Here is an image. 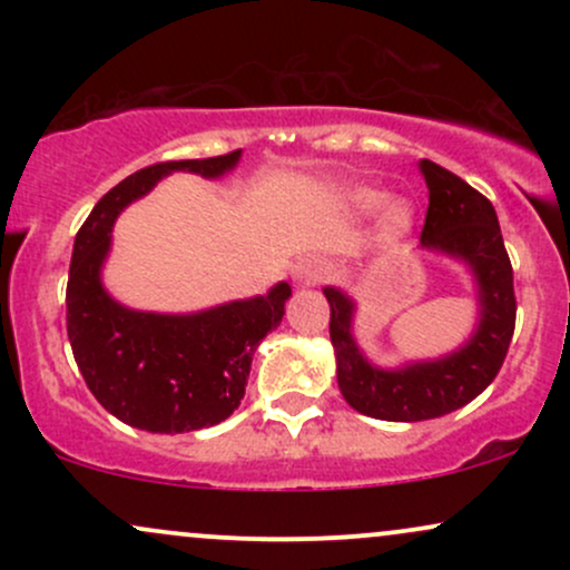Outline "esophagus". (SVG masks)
Here are the masks:
<instances>
[{"instance_id": "obj_1", "label": "esophagus", "mask_w": 570, "mask_h": 570, "mask_svg": "<svg viewBox=\"0 0 570 570\" xmlns=\"http://www.w3.org/2000/svg\"><path fill=\"white\" fill-rule=\"evenodd\" d=\"M292 278L297 286H316L324 278V265L316 257L297 259V265L292 267Z\"/></svg>"}]
</instances>
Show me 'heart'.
Returning <instances> with one entry per match:
<instances>
[{"mask_svg": "<svg viewBox=\"0 0 570 570\" xmlns=\"http://www.w3.org/2000/svg\"><path fill=\"white\" fill-rule=\"evenodd\" d=\"M351 200L358 212H375V208L385 200V195L375 193V189H358V193L351 195ZM410 219H412V212L407 203L389 200L381 212V230L385 238H396V235L407 233Z\"/></svg>", "mask_w": 570, "mask_h": 570, "instance_id": "b5f03b06", "label": "heart"}]
</instances>
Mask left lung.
<instances>
[{"label":"left lung","instance_id":"8db88e82","mask_svg":"<svg viewBox=\"0 0 570 570\" xmlns=\"http://www.w3.org/2000/svg\"><path fill=\"white\" fill-rule=\"evenodd\" d=\"M417 168L429 187L421 248L469 267L476 289V324L466 343L440 358L377 367L353 337V297L326 286L340 394L353 410L377 421H431L469 404L499 375L514 335L512 263L493 203L436 163L421 160Z\"/></svg>","mask_w":570,"mask_h":570}]
</instances>
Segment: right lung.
I'll return each instance as SVG.
<instances>
[{"label":"right lung","mask_w":570,"mask_h":570,"mask_svg":"<svg viewBox=\"0 0 570 570\" xmlns=\"http://www.w3.org/2000/svg\"><path fill=\"white\" fill-rule=\"evenodd\" d=\"M240 149L206 160H171L141 168L96 203L75 238L67 284V332L90 394L128 426L153 434H185L217 426L246 394L257 345L284 318L292 286L233 299L195 313L134 311L101 281L122 208L144 198L174 171L219 179Z\"/></svg>","instance_id":"1"}]
</instances>
